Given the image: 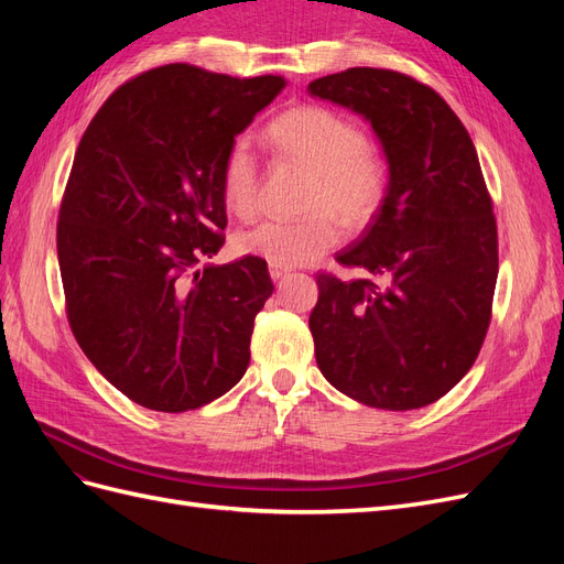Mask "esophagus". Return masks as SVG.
I'll list each match as a JSON object with an SVG mask.
<instances>
[{"label":"esophagus","mask_w":564,"mask_h":564,"mask_svg":"<svg viewBox=\"0 0 564 564\" xmlns=\"http://www.w3.org/2000/svg\"><path fill=\"white\" fill-rule=\"evenodd\" d=\"M286 272H289V268H280V265H270V278L272 280H282L284 275H286Z\"/></svg>","instance_id":"obj_1"}]
</instances>
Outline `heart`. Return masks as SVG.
I'll use <instances>...</instances> for the list:
<instances>
[{
  "instance_id": "b5f03b06",
  "label": "heart",
  "mask_w": 564,
  "mask_h": 564,
  "mask_svg": "<svg viewBox=\"0 0 564 564\" xmlns=\"http://www.w3.org/2000/svg\"><path fill=\"white\" fill-rule=\"evenodd\" d=\"M268 139L280 158L313 176L308 209L315 214L301 220H263L237 235V249L270 265H308L340 240L336 220L316 209L329 208L350 228L367 224L383 199L386 169L377 152L367 148L362 131L329 108L289 110L270 124ZM259 164L249 143H235L220 178L226 209L249 218L259 209Z\"/></svg>"
}]
</instances>
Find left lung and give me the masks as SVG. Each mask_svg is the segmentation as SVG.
I'll return each instance as SVG.
<instances>
[{
	"instance_id": "1",
	"label": "left lung",
	"mask_w": 564,
	"mask_h": 564,
	"mask_svg": "<svg viewBox=\"0 0 564 564\" xmlns=\"http://www.w3.org/2000/svg\"><path fill=\"white\" fill-rule=\"evenodd\" d=\"M371 124L386 193L336 261L371 280L317 275L311 313L322 377L367 406L433 404L473 367L499 275L497 220L466 127L416 79L350 67L308 84Z\"/></svg>"
}]
</instances>
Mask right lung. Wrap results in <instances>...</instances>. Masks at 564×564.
<instances>
[{"mask_svg": "<svg viewBox=\"0 0 564 564\" xmlns=\"http://www.w3.org/2000/svg\"><path fill=\"white\" fill-rule=\"evenodd\" d=\"M286 79L174 63L119 87L75 152L58 216L67 319L129 400L178 414L245 377L253 317L272 294L256 256L214 265L235 135Z\"/></svg>", "mask_w": 564, "mask_h": 564, "instance_id": "right-lung-1", "label": "right lung"}]
</instances>
